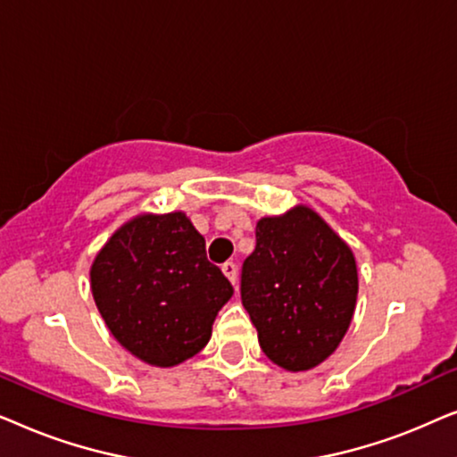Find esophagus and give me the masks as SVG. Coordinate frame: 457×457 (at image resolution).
<instances>
[{"mask_svg": "<svg viewBox=\"0 0 457 457\" xmlns=\"http://www.w3.org/2000/svg\"><path fill=\"white\" fill-rule=\"evenodd\" d=\"M222 272H224V277L230 280V283L237 285V264L235 262H227V264H222Z\"/></svg>", "mask_w": 457, "mask_h": 457, "instance_id": "esophagus-1", "label": "esophagus"}]
</instances>
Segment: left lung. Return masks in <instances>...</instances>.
Wrapping results in <instances>:
<instances>
[{
    "mask_svg": "<svg viewBox=\"0 0 457 457\" xmlns=\"http://www.w3.org/2000/svg\"><path fill=\"white\" fill-rule=\"evenodd\" d=\"M358 266L352 247L310 205L255 224L243 262L241 302L262 352L289 372L320 366L352 324Z\"/></svg>",
    "mask_w": 457,
    "mask_h": 457,
    "instance_id": "obj_1",
    "label": "left lung"
}]
</instances>
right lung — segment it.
Instances as JSON below:
<instances>
[{"label":"right lung","mask_w":457,"mask_h":457,"mask_svg":"<svg viewBox=\"0 0 457 457\" xmlns=\"http://www.w3.org/2000/svg\"><path fill=\"white\" fill-rule=\"evenodd\" d=\"M89 277L114 339L155 368L179 366L202 352L218 312L233 297L185 212L130 218L99 249Z\"/></svg>","instance_id":"obj_1"}]
</instances>
